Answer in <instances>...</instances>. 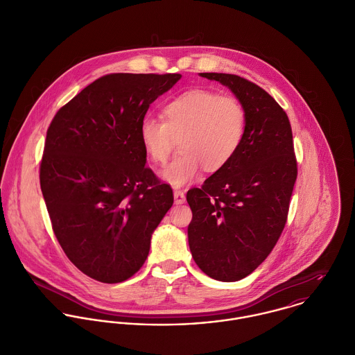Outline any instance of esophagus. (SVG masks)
Returning a JSON list of instances; mask_svg holds the SVG:
<instances>
[{"label":"esophagus","instance_id":"1","mask_svg":"<svg viewBox=\"0 0 355 355\" xmlns=\"http://www.w3.org/2000/svg\"><path fill=\"white\" fill-rule=\"evenodd\" d=\"M173 197H175V204H176V205L184 204V201H186V196H184V193H183L182 190H175Z\"/></svg>","mask_w":355,"mask_h":355}]
</instances>
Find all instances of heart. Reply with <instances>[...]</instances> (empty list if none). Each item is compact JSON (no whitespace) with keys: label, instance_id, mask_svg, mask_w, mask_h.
Masks as SVG:
<instances>
[{"label":"heart","instance_id":"1","mask_svg":"<svg viewBox=\"0 0 355 355\" xmlns=\"http://www.w3.org/2000/svg\"><path fill=\"white\" fill-rule=\"evenodd\" d=\"M246 129V113L234 96L208 89L184 92L164 107V119L144 117L139 136L146 155L164 164L176 140L182 155L162 169L161 178L173 187L196 180L202 169H223L236 155Z\"/></svg>","mask_w":355,"mask_h":355}]
</instances>
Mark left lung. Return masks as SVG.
Returning a JSON list of instances; mask_svg holds the SVG:
<instances>
[{
	"instance_id": "1",
	"label": "left lung",
	"mask_w": 355,
	"mask_h": 355,
	"mask_svg": "<svg viewBox=\"0 0 355 355\" xmlns=\"http://www.w3.org/2000/svg\"><path fill=\"white\" fill-rule=\"evenodd\" d=\"M200 76L232 89L246 113L234 158L186 196L194 261L211 278L233 282L264 261L285 227L297 178L292 128L284 109L256 84L234 74Z\"/></svg>"
}]
</instances>
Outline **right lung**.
Segmentation results:
<instances>
[{
	"label": "right lung",
	"instance_id": "add662e5",
	"mask_svg": "<svg viewBox=\"0 0 355 355\" xmlns=\"http://www.w3.org/2000/svg\"><path fill=\"white\" fill-rule=\"evenodd\" d=\"M180 74H107L52 119L40 184L53 233L88 277L117 284L140 270L173 193L146 166L139 128Z\"/></svg>",
	"mask_w": 355,
	"mask_h": 355
}]
</instances>
